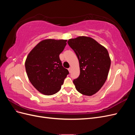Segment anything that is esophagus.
Returning a JSON list of instances; mask_svg holds the SVG:
<instances>
[{
  "mask_svg": "<svg viewBox=\"0 0 135 135\" xmlns=\"http://www.w3.org/2000/svg\"><path fill=\"white\" fill-rule=\"evenodd\" d=\"M68 70H69V73H71V68H69L68 69Z\"/></svg>",
  "mask_w": 135,
  "mask_h": 135,
  "instance_id": "34e87169",
  "label": "esophagus"
}]
</instances>
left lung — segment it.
Instances as JSON below:
<instances>
[{
    "label": "left lung",
    "mask_w": 135,
    "mask_h": 135,
    "mask_svg": "<svg viewBox=\"0 0 135 135\" xmlns=\"http://www.w3.org/2000/svg\"><path fill=\"white\" fill-rule=\"evenodd\" d=\"M79 62L80 75L74 79L76 90L92 96L99 91L107 79L111 64L109 53L93 39L79 36L68 41Z\"/></svg>",
    "instance_id": "obj_1"
}]
</instances>
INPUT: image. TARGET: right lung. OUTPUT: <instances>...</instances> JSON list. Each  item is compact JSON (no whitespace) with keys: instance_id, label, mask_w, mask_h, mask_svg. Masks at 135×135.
<instances>
[{"instance_id":"right-lung-1","label":"right lung","mask_w":135,"mask_h":135,"mask_svg":"<svg viewBox=\"0 0 135 135\" xmlns=\"http://www.w3.org/2000/svg\"><path fill=\"white\" fill-rule=\"evenodd\" d=\"M66 42L67 40H42L27 57L25 69L28 79L44 95H52L59 91L69 74L59 57Z\"/></svg>"}]
</instances>
